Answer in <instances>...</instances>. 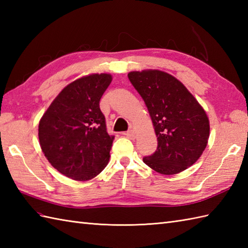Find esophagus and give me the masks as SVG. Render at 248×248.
Returning a JSON list of instances; mask_svg holds the SVG:
<instances>
[{
    "label": "esophagus",
    "instance_id": "esophagus-1",
    "mask_svg": "<svg viewBox=\"0 0 248 248\" xmlns=\"http://www.w3.org/2000/svg\"><path fill=\"white\" fill-rule=\"evenodd\" d=\"M124 135L127 136V138H128V139H130V140H134V139H135V134H134V132H133L132 130H131V131H128V132H125V133H124Z\"/></svg>",
    "mask_w": 248,
    "mask_h": 248
}]
</instances>
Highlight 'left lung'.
<instances>
[{"instance_id": "8db88e82", "label": "left lung", "mask_w": 248, "mask_h": 248, "mask_svg": "<svg viewBox=\"0 0 248 248\" xmlns=\"http://www.w3.org/2000/svg\"><path fill=\"white\" fill-rule=\"evenodd\" d=\"M154 124L157 148L143 157L162 175H176L192 166L208 144L210 124L202 105L183 84L164 71L129 72Z\"/></svg>"}]
</instances>
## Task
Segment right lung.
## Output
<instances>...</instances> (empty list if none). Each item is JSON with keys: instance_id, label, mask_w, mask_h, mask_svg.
<instances>
[{"instance_id": "right-lung-1", "label": "right lung", "mask_w": 248, "mask_h": 248, "mask_svg": "<svg viewBox=\"0 0 248 248\" xmlns=\"http://www.w3.org/2000/svg\"><path fill=\"white\" fill-rule=\"evenodd\" d=\"M110 82L108 73L78 78L62 89L39 121L43 152L68 178L91 180L108 165L114 135L108 133L99 102Z\"/></svg>"}]
</instances>
